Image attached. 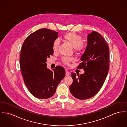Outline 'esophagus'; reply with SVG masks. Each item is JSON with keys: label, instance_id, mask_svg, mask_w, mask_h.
I'll return each mask as SVG.
<instances>
[{"label": "esophagus", "instance_id": "1", "mask_svg": "<svg viewBox=\"0 0 127 127\" xmlns=\"http://www.w3.org/2000/svg\"><path fill=\"white\" fill-rule=\"evenodd\" d=\"M70 72L67 71V70H66V71H65V75L66 76H69V75H70Z\"/></svg>", "mask_w": 127, "mask_h": 127}]
</instances>
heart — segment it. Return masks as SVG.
<instances>
[{
	"instance_id": "1",
	"label": "heart",
	"mask_w": 127,
	"mask_h": 127,
	"mask_svg": "<svg viewBox=\"0 0 127 127\" xmlns=\"http://www.w3.org/2000/svg\"><path fill=\"white\" fill-rule=\"evenodd\" d=\"M63 39L69 43L74 49L76 51H82L85 48V44L82 42V37L76 34L75 32H69L64 34L63 36ZM59 41L58 40H55L52 45V49L53 52L57 51L59 46ZM73 60L71 58L64 57L62 59V61L65 64H68Z\"/></svg>"
}]
</instances>
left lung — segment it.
Segmentation results:
<instances>
[{"instance_id": "8db88e82", "label": "left lung", "mask_w": 127, "mask_h": 127, "mask_svg": "<svg viewBox=\"0 0 127 127\" xmlns=\"http://www.w3.org/2000/svg\"><path fill=\"white\" fill-rule=\"evenodd\" d=\"M87 46L77 66L85 73L76 75L71 73L73 82L70 86L72 95L80 100L90 99L100 91L109 69L108 46L101 34L93 31L87 37Z\"/></svg>"}]
</instances>
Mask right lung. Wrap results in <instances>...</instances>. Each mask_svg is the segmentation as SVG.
Wrapping results in <instances>:
<instances>
[{"label": "right lung", "mask_w": 127, "mask_h": 127, "mask_svg": "<svg viewBox=\"0 0 127 127\" xmlns=\"http://www.w3.org/2000/svg\"><path fill=\"white\" fill-rule=\"evenodd\" d=\"M58 33L48 29H40L30 34L25 40L20 54V67L28 91L36 98L45 99L55 93L65 75L61 66L51 70L47 67V59L53 54V42Z\"/></svg>", "instance_id": "add662e5"}]
</instances>
